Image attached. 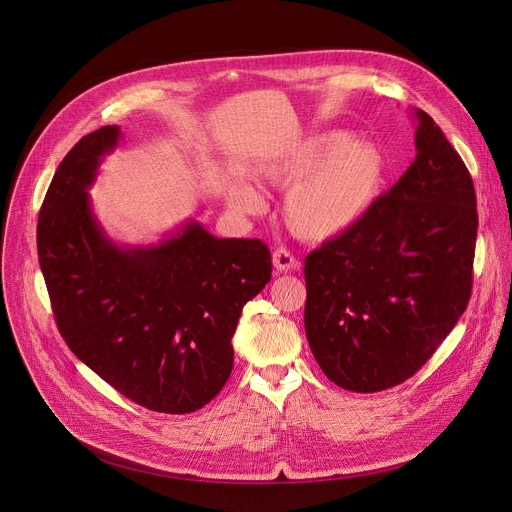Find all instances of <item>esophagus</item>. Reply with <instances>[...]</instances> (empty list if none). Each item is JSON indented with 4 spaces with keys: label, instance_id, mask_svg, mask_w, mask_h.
<instances>
[{
    "label": "esophagus",
    "instance_id": "esophagus-1",
    "mask_svg": "<svg viewBox=\"0 0 512 512\" xmlns=\"http://www.w3.org/2000/svg\"><path fill=\"white\" fill-rule=\"evenodd\" d=\"M273 267H275V271H279V273H287V271L298 267V259L294 257V253L281 247V249H275V251H273Z\"/></svg>",
    "mask_w": 512,
    "mask_h": 512
}]
</instances>
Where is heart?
Wrapping results in <instances>:
<instances>
[{"mask_svg":"<svg viewBox=\"0 0 512 512\" xmlns=\"http://www.w3.org/2000/svg\"><path fill=\"white\" fill-rule=\"evenodd\" d=\"M259 176L273 186H294L283 200L285 223L296 237L322 243L348 233L371 212L385 188L387 158L377 143L334 129L306 139ZM231 202L253 210L257 196L239 184Z\"/></svg>","mask_w":512,"mask_h":512,"instance_id":"b5f03b06","label":"heart"}]
</instances>
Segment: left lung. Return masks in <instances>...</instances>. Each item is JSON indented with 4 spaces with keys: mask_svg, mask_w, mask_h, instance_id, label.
Returning a JSON list of instances; mask_svg holds the SVG:
<instances>
[{
    "mask_svg": "<svg viewBox=\"0 0 512 512\" xmlns=\"http://www.w3.org/2000/svg\"><path fill=\"white\" fill-rule=\"evenodd\" d=\"M417 156L348 233L306 257V336L354 393L413 377L466 312L478 231L472 176L421 109Z\"/></svg>",
    "mask_w": 512,
    "mask_h": 512,
    "instance_id": "left-lung-1",
    "label": "left lung"
}]
</instances>
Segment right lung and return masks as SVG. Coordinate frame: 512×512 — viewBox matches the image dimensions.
Segmentation results:
<instances>
[{"label":"right lung","instance_id":"1","mask_svg":"<svg viewBox=\"0 0 512 512\" xmlns=\"http://www.w3.org/2000/svg\"><path fill=\"white\" fill-rule=\"evenodd\" d=\"M105 125L72 148L38 216V257L56 326L91 371L133 403L192 413L233 371L243 306L271 279L259 239H216L198 223L123 249L95 221L87 188L119 141Z\"/></svg>","mask_w":512,"mask_h":512}]
</instances>
